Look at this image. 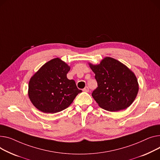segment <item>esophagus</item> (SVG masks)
<instances>
[{
  "mask_svg": "<svg viewBox=\"0 0 160 160\" xmlns=\"http://www.w3.org/2000/svg\"><path fill=\"white\" fill-rule=\"evenodd\" d=\"M83 91H85V92H88V91H89V87L86 86V88H85L83 89Z\"/></svg>",
  "mask_w": 160,
  "mask_h": 160,
  "instance_id": "obj_1",
  "label": "esophagus"
}]
</instances>
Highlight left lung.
Segmentation results:
<instances>
[{
	"label": "left lung",
	"instance_id": "1",
	"mask_svg": "<svg viewBox=\"0 0 160 160\" xmlns=\"http://www.w3.org/2000/svg\"><path fill=\"white\" fill-rule=\"evenodd\" d=\"M98 87L92 96L100 108L116 112L125 109L135 100L139 87L135 74L120 62L106 57L100 64L89 63Z\"/></svg>",
	"mask_w": 160,
	"mask_h": 160
}]
</instances>
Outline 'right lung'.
I'll return each instance as SVG.
<instances>
[{
	"label": "right lung",
	"mask_w": 160,
	"mask_h": 160,
	"mask_svg": "<svg viewBox=\"0 0 160 160\" xmlns=\"http://www.w3.org/2000/svg\"><path fill=\"white\" fill-rule=\"evenodd\" d=\"M70 67L57 58L46 63L31 77L28 95L36 108L45 113H56L71 104L82 90L74 80H69Z\"/></svg>",
	"instance_id": "1"
}]
</instances>
